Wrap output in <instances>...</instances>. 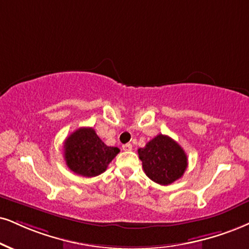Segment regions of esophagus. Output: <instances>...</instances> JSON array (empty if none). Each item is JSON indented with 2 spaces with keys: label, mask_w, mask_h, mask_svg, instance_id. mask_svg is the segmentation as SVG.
I'll return each mask as SVG.
<instances>
[{
  "label": "esophagus",
  "mask_w": 249,
  "mask_h": 249,
  "mask_svg": "<svg viewBox=\"0 0 249 249\" xmlns=\"http://www.w3.org/2000/svg\"><path fill=\"white\" fill-rule=\"evenodd\" d=\"M131 149H133V145H131L130 143L124 144V145H122V150H124V151H130Z\"/></svg>",
  "instance_id": "34e87169"
}]
</instances>
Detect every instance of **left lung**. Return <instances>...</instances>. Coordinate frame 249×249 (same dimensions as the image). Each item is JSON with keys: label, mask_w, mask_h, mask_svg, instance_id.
<instances>
[{"label": "left lung", "mask_w": 249, "mask_h": 249, "mask_svg": "<svg viewBox=\"0 0 249 249\" xmlns=\"http://www.w3.org/2000/svg\"><path fill=\"white\" fill-rule=\"evenodd\" d=\"M139 156L146 176L162 186L180 179L188 165L183 149L171 137L161 134L140 148Z\"/></svg>", "instance_id": "left-lung-1"}]
</instances>
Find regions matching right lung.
I'll return each mask as SVG.
<instances>
[{"mask_svg":"<svg viewBox=\"0 0 249 249\" xmlns=\"http://www.w3.org/2000/svg\"><path fill=\"white\" fill-rule=\"evenodd\" d=\"M119 152V148L107 146L90 127L79 128L64 141L67 166L82 177L99 176Z\"/></svg>","mask_w":249,"mask_h":249,"instance_id":"1","label":"right lung"}]
</instances>
